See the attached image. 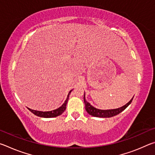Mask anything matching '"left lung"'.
Segmentation results:
<instances>
[{"mask_svg":"<svg viewBox=\"0 0 155 155\" xmlns=\"http://www.w3.org/2000/svg\"><path fill=\"white\" fill-rule=\"evenodd\" d=\"M85 94H84V103H85V110L89 114L92 115L94 117H111L113 116H115L117 114H119L120 113L124 111V110L127 108V107L131 103V102L133 101V96L132 98L130 99V101L127 103L124 106H122L120 108L117 109H107V110H103V109H96L95 107L91 105L90 103L85 100Z\"/></svg>","mask_w":155,"mask_h":155,"instance_id":"left-lung-1","label":"left lung"}]
</instances>
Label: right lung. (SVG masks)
Masks as SVG:
<instances>
[{"label": "right lung", "mask_w": 155, "mask_h": 155, "mask_svg": "<svg viewBox=\"0 0 155 155\" xmlns=\"http://www.w3.org/2000/svg\"><path fill=\"white\" fill-rule=\"evenodd\" d=\"M72 91V90L69 91V93H68V94L67 98L65 101L64 104H63L61 107H59V108H57L54 110H52V111H37V110L31 109L29 108H28V109L31 112H32L34 115H37V116L41 117H46V118H49V117H54L59 116V115H61L65 111V109H66V105H67V103L68 101V98H69V96Z\"/></svg>", "instance_id": "add662e5"}]
</instances>
